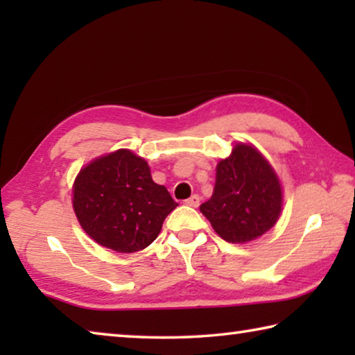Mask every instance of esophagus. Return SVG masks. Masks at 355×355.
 I'll return each instance as SVG.
<instances>
[{"label": "esophagus", "instance_id": "1", "mask_svg": "<svg viewBox=\"0 0 355 355\" xmlns=\"http://www.w3.org/2000/svg\"><path fill=\"white\" fill-rule=\"evenodd\" d=\"M186 205H189V207H194V208H197L200 205V197L197 196V194H194V196H191L188 200H186Z\"/></svg>", "mask_w": 355, "mask_h": 355}]
</instances>
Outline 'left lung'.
Segmentation results:
<instances>
[{
    "instance_id": "left-lung-1",
    "label": "left lung",
    "mask_w": 355,
    "mask_h": 355,
    "mask_svg": "<svg viewBox=\"0 0 355 355\" xmlns=\"http://www.w3.org/2000/svg\"><path fill=\"white\" fill-rule=\"evenodd\" d=\"M200 211L214 232L233 244L254 241L277 222L282 186L271 164L255 147L236 144L216 167L211 199Z\"/></svg>"
}]
</instances>
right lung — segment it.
Masks as SVG:
<instances>
[{
	"label": "right lung",
	"mask_w": 355,
	"mask_h": 355,
	"mask_svg": "<svg viewBox=\"0 0 355 355\" xmlns=\"http://www.w3.org/2000/svg\"><path fill=\"white\" fill-rule=\"evenodd\" d=\"M73 209L83 230L103 248L131 254L159 235L178 203L156 184L147 161L127 148L94 159L73 183Z\"/></svg>",
	"instance_id": "1"
}]
</instances>
